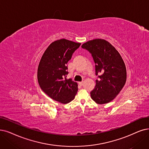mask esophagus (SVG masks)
I'll list each match as a JSON object with an SVG mask.
<instances>
[{"label": "esophagus", "instance_id": "obj_1", "mask_svg": "<svg viewBox=\"0 0 149 149\" xmlns=\"http://www.w3.org/2000/svg\"><path fill=\"white\" fill-rule=\"evenodd\" d=\"M79 85H81V86H82V85H83V81L79 82Z\"/></svg>", "mask_w": 149, "mask_h": 149}]
</instances>
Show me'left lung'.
<instances>
[{
    "instance_id": "1",
    "label": "left lung",
    "mask_w": 149,
    "mask_h": 149,
    "mask_svg": "<svg viewBox=\"0 0 149 149\" xmlns=\"http://www.w3.org/2000/svg\"><path fill=\"white\" fill-rule=\"evenodd\" d=\"M81 47L92 54L96 75L102 73L91 92L92 99L100 104L111 102L121 91L127 80L126 67L120 54L103 39L88 41Z\"/></svg>"
}]
</instances>
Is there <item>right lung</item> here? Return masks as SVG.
<instances>
[{"instance_id":"add662e5","label":"right lung","mask_w":149,"mask_h":149,"mask_svg":"<svg viewBox=\"0 0 149 149\" xmlns=\"http://www.w3.org/2000/svg\"><path fill=\"white\" fill-rule=\"evenodd\" d=\"M80 45L66 39L56 40L47 47L39 63L37 78L41 90L63 104L74 100L78 91L77 82L67 79V63Z\"/></svg>"}]
</instances>
